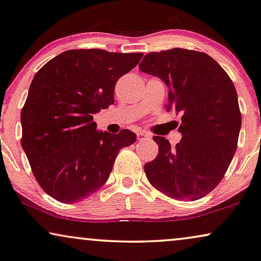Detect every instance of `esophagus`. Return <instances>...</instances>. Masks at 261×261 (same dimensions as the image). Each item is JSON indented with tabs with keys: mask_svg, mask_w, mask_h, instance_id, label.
Here are the masks:
<instances>
[{
	"mask_svg": "<svg viewBox=\"0 0 261 261\" xmlns=\"http://www.w3.org/2000/svg\"><path fill=\"white\" fill-rule=\"evenodd\" d=\"M149 140H150L149 135H147V134H144V133L137 134V141L144 142V141H149Z\"/></svg>",
	"mask_w": 261,
	"mask_h": 261,
	"instance_id": "1",
	"label": "esophagus"
}]
</instances>
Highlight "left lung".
<instances>
[{
	"instance_id": "obj_1",
	"label": "left lung",
	"mask_w": 261,
	"mask_h": 261,
	"mask_svg": "<svg viewBox=\"0 0 261 261\" xmlns=\"http://www.w3.org/2000/svg\"><path fill=\"white\" fill-rule=\"evenodd\" d=\"M140 70L170 88L167 111L182 115L176 147L153 137L159 153L144 165L148 180L172 199L199 200L218 186L235 155L242 123L235 85L206 53L182 48L149 53Z\"/></svg>"
}]
</instances>
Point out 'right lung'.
<instances>
[{
    "mask_svg": "<svg viewBox=\"0 0 261 261\" xmlns=\"http://www.w3.org/2000/svg\"><path fill=\"white\" fill-rule=\"evenodd\" d=\"M142 53L72 49L35 74L21 110V146L42 189L64 203L106 183L118 151L136 141L130 130H96L94 114L114 102V87Z\"/></svg>",
    "mask_w": 261,
    "mask_h": 261,
    "instance_id": "right-lung-1",
    "label": "right lung"
}]
</instances>
